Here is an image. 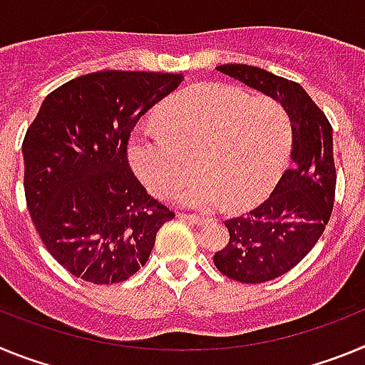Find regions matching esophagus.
Instances as JSON below:
<instances>
[{
	"label": "esophagus",
	"mask_w": 365,
	"mask_h": 365,
	"mask_svg": "<svg viewBox=\"0 0 365 365\" xmlns=\"http://www.w3.org/2000/svg\"><path fill=\"white\" fill-rule=\"evenodd\" d=\"M179 219H182V221H188L190 225H197V227H201V225H206V222H208V219L199 217V215H188V214H179Z\"/></svg>",
	"instance_id": "obj_1"
}]
</instances>
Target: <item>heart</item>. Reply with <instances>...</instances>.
Returning a JSON list of instances; mask_svg holds the SVG:
<instances>
[{
    "label": "heart",
    "instance_id": "heart-1",
    "mask_svg": "<svg viewBox=\"0 0 365 365\" xmlns=\"http://www.w3.org/2000/svg\"><path fill=\"white\" fill-rule=\"evenodd\" d=\"M160 130H140L130 138L128 159L151 193L177 192L180 205L212 210H245L276 186L291 150V118L278 100L250 98L240 87L197 83L160 106Z\"/></svg>",
    "mask_w": 365,
    "mask_h": 365
}]
</instances>
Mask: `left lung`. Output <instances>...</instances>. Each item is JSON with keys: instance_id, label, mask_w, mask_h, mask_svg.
Returning a JSON list of instances; mask_svg holds the SVG:
<instances>
[{"instance_id": "1", "label": "left lung", "mask_w": 365, "mask_h": 365, "mask_svg": "<svg viewBox=\"0 0 365 365\" xmlns=\"http://www.w3.org/2000/svg\"><path fill=\"white\" fill-rule=\"evenodd\" d=\"M285 108L292 125V166L267 201L228 219L230 240L215 252L219 272L241 283H265L294 269L324 234L334 202L333 128L299 83L259 67H215Z\"/></svg>"}]
</instances>
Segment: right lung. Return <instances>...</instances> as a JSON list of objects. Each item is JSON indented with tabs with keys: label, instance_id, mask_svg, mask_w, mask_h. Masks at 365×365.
Returning a JSON list of instances; mask_svg holds the SVG:
<instances>
[{
	"label": "right lung",
	"instance_id": "right-lung-1",
	"mask_svg": "<svg viewBox=\"0 0 365 365\" xmlns=\"http://www.w3.org/2000/svg\"><path fill=\"white\" fill-rule=\"evenodd\" d=\"M182 74L96 71L43 100L24 138L25 199L51 256L95 285L130 279L175 217L131 172L128 140Z\"/></svg>",
	"mask_w": 365,
	"mask_h": 365
}]
</instances>
